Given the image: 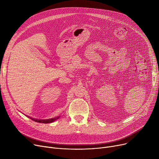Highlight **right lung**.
<instances>
[{"label": "right lung", "mask_w": 159, "mask_h": 159, "mask_svg": "<svg viewBox=\"0 0 159 159\" xmlns=\"http://www.w3.org/2000/svg\"><path fill=\"white\" fill-rule=\"evenodd\" d=\"M29 118H30L31 120H33V121L35 122H39V123H44V124H48V123H52V122H53L54 121H55L57 119H58V118L60 117L59 116H57V117H54V118H52V119H34V118H32V117H30V116H28Z\"/></svg>", "instance_id": "right-lung-1"}]
</instances>
